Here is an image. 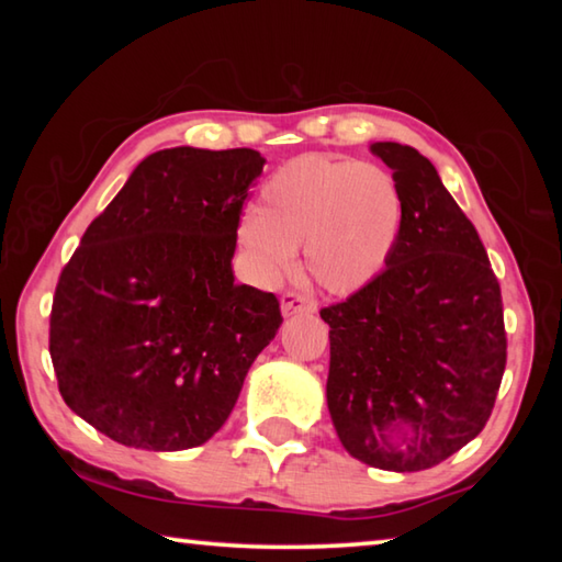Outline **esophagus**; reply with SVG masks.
Wrapping results in <instances>:
<instances>
[{"label": "esophagus", "instance_id": "34e87169", "mask_svg": "<svg viewBox=\"0 0 562 562\" xmlns=\"http://www.w3.org/2000/svg\"><path fill=\"white\" fill-rule=\"evenodd\" d=\"M280 307H282V315L284 317H292V315H302V312H315V300L307 297V294L302 292H284L280 297Z\"/></svg>", "mask_w": 562, "mask_h": 562}]
</instances>
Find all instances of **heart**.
<instances>
[{
	"label": "heart",
	"mask_w": 562,
	"mask_h": 562,
	"mask_svg": "<svg viewBox=\"0 0 562 562\" xmlns=\"http://www.w3.org/2000/svg\"><path fill=\"white\" fill-rule=\"evenodd\" d=\"M402 221V193L389 170L312 154L265 180L258 211L237 223V243L265 282L288 274L304 247L310 278L327 292L351 294L384 272Z\"/></svg>",
	"instance_id": "1"
}]
</instances>
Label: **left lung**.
<instances>
[{"mask_svg": "<svg viewBox=\"0 0 562 562\" xmlns=\"http://www.w3.org/2000/svg\"><path fill=\"white\" fill-rule=\"evenodd\" d=\"M404 221L379 278L319 312L329 325L327 406L345 449L412 473L483 431L506 369L501 284L473 223L429 158L379 140Z\"/></svg>", "mask_w": 562, "mask_h": 562, "instance_id": "1", "label": "left lung"}]
</instances>
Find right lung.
<instances>
[{
	"label": "right lung",
	"instance_id": "1",
	"mask_svg": "<svg viewBox=\"0 0 562 562\" xmlns=\"http://www.w3.org/2000/svg\"><path fill=\"white\" fill-rule=\"evenodd\" d=\"M252 148H166L140 160L56 284L49 355L66 406L123 446L183 451L227 422L282 325L233 255Z\"/></svg>",
	"mask_w": 562,
	"mask_h": 562
}]
</instances>
